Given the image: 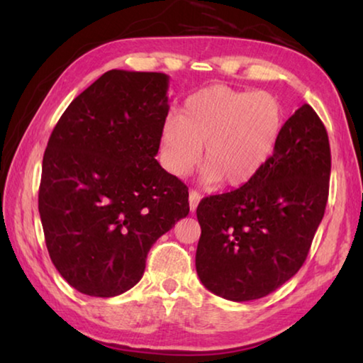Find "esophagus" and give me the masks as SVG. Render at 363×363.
Masks as SVG:
<instances>
[{"instance_id":"obj_1","label":"esophagus","mask_w":363,"mask_h":363,"mask_svg":"<svg viewBox=\"0 0 363 363\" xmlns=\"http://www.w3.org/2000/svg\"><path fill=\"white\" fill-rule=\"evenodd\" d=\"M201 200V195L196 192V190H190L189 194V206H190V211H195L196 206H199Z\"/></svg>"}]
</instances>
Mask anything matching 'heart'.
Listing matches in <instances>:
<instances>
[{"instance_id":"obj_1","label":"heart","mask_w":363,"mask_h":363,"mask_svg":"<svg viewBox=\"0 0 363 363\" xmlns=\"http://www.w3.org/2000/svg\"><path fill=\"white\" fill-rule=\"evenodd\" d=\"M281 126L284 107L277 96L214 84L190 96L179 118L163 126V163L176 176L187 174L200 162L205 143V179L242 186L269 162Z\"/></svg>"}]
</instances>
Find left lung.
Here are the masks:
<instances>
[{"instance_id":"left-lung-1","label":"left lung","mask_w":363,"mask_h":363,"mask_svg":"<svg viewBox=\"0 0 363 363\" xmlns=\"http://www.w3.org/2000/svg\"><path fill=\"white\" fill-rule=\"evenodd\" d=\"M328 134L309 104L281 126L269 162L232 192L196 208L201 235L196 274L218 296H267L303 266L328 200Z\"/></svg>"}]
</instances>
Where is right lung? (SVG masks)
Returning a JSON list of instances; mask_svg holds the SVG:
<instances>
[{
  "label": "right lung",
  "mask_w": 363,
  "mask_h": 363,
  "mask_svg": "<svg viewBox=\"0 0 363 363\" xmlns=\"http://www.w3.org/2000/svg\"><path fill=\"white\" fill-rule=\"evenodd\" d=\"M169 77L108 70L72 101L43 157L38 210L59 274L112 298L143 279L147 253L189 214V189L155 160Z\"/></svg>",
  "instance_id": "obj_1"
}]
</instances>
